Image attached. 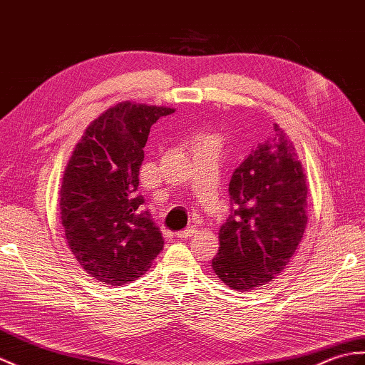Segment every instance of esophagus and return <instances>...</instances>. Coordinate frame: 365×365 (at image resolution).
<instances>
[{"label":"esophagus","mask_w":365,"mask_h":365,"mask_svg":"<svg viewBox=\"0 0 365 365\" xmlns=\"http://www.w3.org/2000/svg\"><path fill=\"white\" fill-rule=\"evenodd\" d=\"M194 233H196V228H192V227H190V228H186V230H183V232H179V233H175V236L177 238H190V236H192Z\"/></svg>","instance_id":"1"}]
</instances>
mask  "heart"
<instances>
[{"mask_svg":"<svg viewBox=\"0 0 365 365\" xmlns=\"http://www.w3.org/2000/svg\"><path fill=\"white\" fill-rule=\"evenodd\" d=\"M210 143H217L215 137H211V135H200V137L196 138V146L199 144H210Z\"/></svg>","mask_w":365,"mask_h":365,"instance_id":"b5f03b06","label":"heart"}]
</instances>
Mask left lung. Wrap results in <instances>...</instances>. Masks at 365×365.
I'll use <instances>...</instances> for the list:
<instances>
[{"instance_id":"8db88e82","label":"left lung","mask_w":365,"mask_h":365,"mask_svg":"<svg viewBox=\"0 0 365 365\" xmlns=\"http://www.w3.org/2000/svg\"><path fill=\"white\" fill-rule=\"evenodd\" d=\"M274 129V138L235 169L228 185L233 213L211 259L217 278L240 292L282 274L308 224L307 174L289 137L278 124Z\"/></svg>"}]
</instances>
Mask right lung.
I'll list each match as a JSON object with an SVG mask.
<instances>
[{
	"mask_svg": "<svg viewBox=\"0 0 365 365\" xmlns=\"http://www.w3.org/2000/svg\"><path fill=\"white\" fill-rule=\"evenodd\" d=\"M171 107L124 103L87 127L68 160L61 188L65 238L81 267L98 282H135L163 249V238L141 211L140 166L150 125Z\"/></svg>",
	"mask_w": 365,
	"mask_h": 365,
	"instance_id": "right-lung-1",
	"label": "right lung"
}]
</instances>
